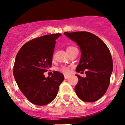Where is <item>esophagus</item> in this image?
Instances as JSON below:
<instances>
[{
	"label": "esophagus",
	"instance_id": "obj_1",
	"mask_svg": "<svg viewBox=\"0 0 125 125\" xmlns=\"http://www.w3.org/2000/svg\"><path fill=\"white\" fill-rule=\"evenodd\" d=\"M68 77H69L68 75H65V79H68Z\"/></svg>",
	"mask_w": 125,
	"mask_h": 125
}]
</instances>
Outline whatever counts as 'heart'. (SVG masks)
<instances>
[{"label":"heart","mask_w":125,"mask_h":125,"mask_svg":"<svg viewBox=\"0 0 125 125\" xmlns=\"http://www.w3.org/2000/svg\"><path fill=\"white\" fill-rule=\"evenodd\" d=\"M75 48V47L73 46H68L67 48H66V50H67V52H69L71 50H72L73 49ZM59 71H60V72L63 73V74H68L70 73V68L68 66H61L60 68H59Z\"/></svg>","instance_id":"heart-1"}]
</instances>
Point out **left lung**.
<instances>
[{"instance_id": "left-lung-1", "label": "left lung", "mask_w": 125, "mask_h": 125, "mask_svg": "<svg viewBox=\"0 0 125 125\" xmlns=\"http://www.w3.org/2000/svg\"><path fill=\"white\" fill-rule=\"evenodd\" d=\"M77 43L81 50V58L76 71L83 73L86 77L77 75L75 86L77 95L84 102H94L105 94L109 87L113 70L111 54L108 46L99 37L86 31L64 32Z\"/></svg>"}]
</instances>
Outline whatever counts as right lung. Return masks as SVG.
Masks as SVG:
<instances>
[{"instance_id":"add662e5","label":"right lung","mask_w":125,"mask_h":125,"mask_svg":"<svg viewBox=\"0 0 125 125\" xmlns=\"http://www.w3.org/2000/svg\"><path fill=\"white\" fill-rule=\"evenodd\" d=\"M61 34L37 37L25 43L15 59L13 74L17 85L30 102L36 105H46L56 97L64 75L54 71L51 77L44 73L52 64L57 39Z\"/></svg>"}]
</instances>
